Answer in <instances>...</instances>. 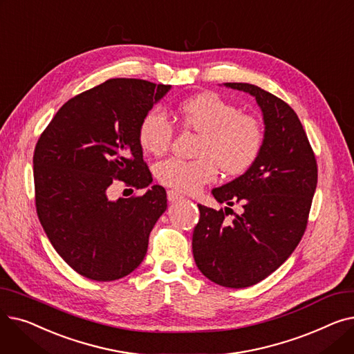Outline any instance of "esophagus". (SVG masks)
<instances>
[{
    "instance_id": "1",
    "label": "esophagus",
    "mask_w": 354,
    "mask_h": 354,
    "mask_svg": "<svg viewBox=\"0 0 354 354\" xmlns=\"http://www.w3.org/2000/svg\"><path fill=\"white\" fill-rule=\"evenodd\" d=\"M166 195H167V199H169L171 202L179 201V199H182V198H183L182 195H179L176 191H172V189H171V191H167V192H166Z\"/></svg>"
}]
</instances>
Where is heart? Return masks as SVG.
Here are the masks:
<instances>
[{
  "label": "heart",
  "mask_w": 354,
  "mask_h": 354,
  "mask_svg": "<svg viewBox=\"0 0 354 354\" xmlns=\"http://www.w3.org/2000/svg\"><path fill=\"white\" fill-rule=\"evenodd\" d=\"M175 115L185 129L201 133L198 159L167 158L156 165V178L182 192L198 191L212 182L221 167L228 175L245 172L261 153L263 126L216 93H202L183 100ZM174 127L159 110H149L139 124L138 138L146 153L160 155L171 145Z\"/></svg>",
  "instance_id": "heart-1"
}]
</instances>
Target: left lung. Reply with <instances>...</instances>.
Returning a JSON list of instances; mask_svg holds the SVG:
<instances>
[{"label": "left lung", "mask_w": 354, "mask_h": 354, "mask_svg": "<svg viewBox=\"0 0 354 354\" xmlns=\"http://www.w3.org/2000/svg\"><path fill=\"white\" fill-rule=\"evenodd\" d=\"M250 93L263 111L261 153L234 180L212 189L219 203L244 212L232 222L224 211L198 205L192 235L196 267L215 284L245 288L264 280L292 254L306 231L317 187V162L295 111L250 83H224Z\"/></svg>", "instance_id": "left-lung-1"}]
</instances>
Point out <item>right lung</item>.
<instances>
[{
  "mask_svg": "<svg viewBox=\"0 0 354 354\" xmlns=\"http://www.w3.org/2000/svg\"><path fill=\"white\" fill-rule=\"evenodd\" d=\"M171 86L110 79L64 103L35 145L37 215L51 245L80 275L113 281L136 270L166 211V191L143 160L140 120ZM147 187L111 201L115 180Z\"/></svg>",
  "mask_w": 354,
  "mask_h": 354,
  "instance_id": "obj_1",
  "label": "right lung"
}]
</instances>
